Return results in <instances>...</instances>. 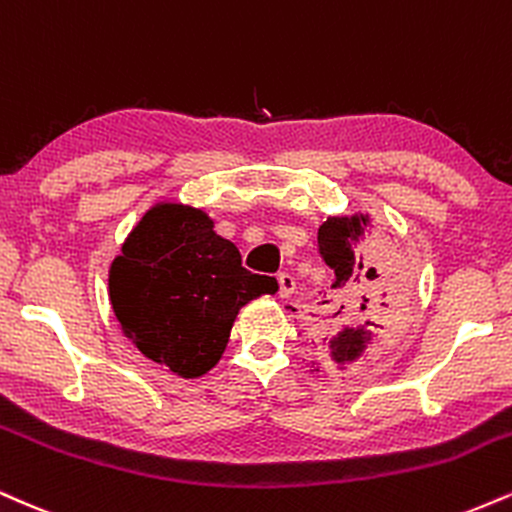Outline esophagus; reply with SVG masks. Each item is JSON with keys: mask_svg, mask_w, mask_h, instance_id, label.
<instances>
[{"mask_svg": "<svg viewBox=\"0 0 512 512\" xmlns=\"http://www.w3.org/2000/svg\"><path fill=\"white\" fill-rule=\"evenodd\" d=\"M294 292V278L290 273H280L278 275V297L287 299Z\"/></svg>", "mask_w": 512, "mask_h": 512, "instance_id": "34e87169", "label": "esophagus"}]
</instances>
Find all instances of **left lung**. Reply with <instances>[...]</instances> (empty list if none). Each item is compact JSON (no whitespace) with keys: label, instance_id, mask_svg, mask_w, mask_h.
I'll return each instance as SVG.
<instances>
[{"label":"left lung","instance_id":"1","mask_svg":"<svg viewBox=\"0 0 512 512\" xmlns=\"http://www.w3.org/2000/svg\"><path fill=\"white\" fill-rule=\"evenodd\" d=\"M369 213L333 215L318 227V254L335 278L323 302V345L338 369L359 362L383 330L393 328L407 302L405 280L378 246H366Z\"/></svg>","mask_w":512,"mask_h":512}]
</instances>
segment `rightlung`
I'll use <instances>...</instances> for the list:
<instances>
[{"label": "right lung", "instance_id": "1", "mask_svg": "<svg viewBox=\"0 0 512 512\" xmlns=\"http://www.w3.org/2000/svg\"><path fill=\"white\" fill-rule=\"evenodd\" d=\"M203 208L158 201L126 234L110 266V304L122 333L150 362L182 378L220 362L239 309L278 282L242 268Z\"/></svg>", "mask_w": 512, "mask_h": 512}]
</instances>
